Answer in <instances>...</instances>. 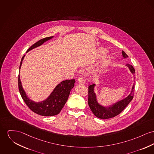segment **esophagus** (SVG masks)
Masks as SVG:
<instances>
[{"label": "esophagus", "mask_w": 154, "mask_h": 154, "mask_svg": "<svg viewBox=\"0 0 154 154\" xmlns=\"http://www.w3.org/2000/svg\"><path fill=\"white\" fill-rule=\"evenodd\" d=\"M85 82V79L84 76H80L79 78H78V82L79 83H84Z\"/></svg>", "instance_id": "obj_1"}]
</instances>
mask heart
<instances>
[{"label": "heart", "mask_w": 154, "mask_h": 154, "mask_svg": "<svg viewBox=\"0 0 154 154\" xmlns=\"http://www.w3.org/2000/svg\"><path fill=\"white\" fill-rule=\"evenodd\" d=\"M107 52V50L105 49V48H99V49L98 50L97 52V55L99 57H100H100H103V56H104V55L106 54ZM110 60H111V56H110V55H109V56L106 58V59L105 60L104 65H107V63H109V62L110 61Z\"/></svg>", "instance_id": "1"}]
</instances>
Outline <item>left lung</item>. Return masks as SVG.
<instances>
[{
  "label": "left lung",
  "instance_id": "1",
  "mask_svg": "<svg viewBox=\"0 0 154 154\" xmlns=\"http://www.w3.org/2000/svg\"><path fill=\"white\" fill-rule=\"evenodd\" d=\"M123 56L124 58L128 57V55L124 51H122ZM130 69V71L135 75V69L131 65L127 64L126 65ZM94 86V84L89 86L88 88V104L94 116L99 119H107L114 117L121 113L123 110L128 106V104L133 100L134 94V88H135V83L133 85L131 92L129 94V96L126 97L125 99L116 103L110 107L106 109L100 104H99L96 98V94L94 92L93 88Z\"/></svg>",
  "mask_w": 154,
  "mask_h": 154
}]
</instances>
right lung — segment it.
Instances as JSON below:
<instances>
[{"label":"right lung","mask_w":154,"mask_h":154,"mask_svg":"<svg viewBox=\"0 0 154 154\" xmlns=\"http://www.w3.org/2000/svg\"><path fill=\"white\" fill-rule=\"evenodd\" d=\"M52 37H48L41 39L31 46L27 51L31 50L34 48L41 45L44 42L51 39ZM24 57V55L21 58L19 69L20 68ZM75 82V79L62 81L57 85L47 99L42 102L35 103L29 99V98L27 97L24 90L23 89L19 75L18 78L19 90L23 100L31 111L42 116H53L60 113L62 109L68 99L70 91L73 87Z\"/></svg>","instance_id":"right-lung-1"}]
</instances>
